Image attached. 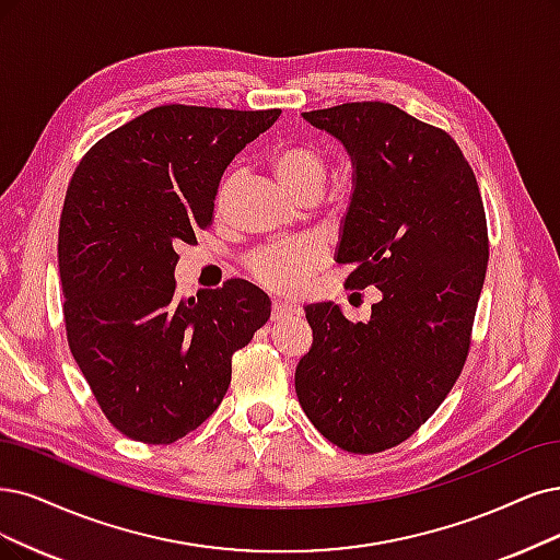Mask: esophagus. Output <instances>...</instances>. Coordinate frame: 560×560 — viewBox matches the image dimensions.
<instances>
[{
	"instance_id": "1",
	"label": "esophagus",
	"mask_w": 560,
	"mask_h": 560,
	"mask_svg": "<svg viewBox=\"0 0 560 560\" xmlns=\"http://www.w3.org/2000/svg\"><path fill=\"white\" fill-rule=\"evenodd\" d=\"M293 312H295V304L293 302H285V300H275L272 302V318L275 320L288 318Z\"/></svg>"
}]
</instances>
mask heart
Here are the masks:
<instances>
[{
	"mask_svg": "<svg viewBox=\"0 0 560 560\" xmlns=\"http://www.w3.org/2000/svg\"><path fill=\"white\" fill-rule=\"evenodd\" d=\"M269 165L281 184V189L293 200L318 198L327 182V159L312 142H293L277 150ZM228 179L221 186L219 205L225 198ZM323 262V252L314 242H288L265 248L252 260L254 277L272 291H295V288L312 277L314 269Z\"/></svg>",
	"mask_w": 560,
	"mask_h": 560,
	"instance_id": "heart-1",
	"label": "heart"
}]
</instances>
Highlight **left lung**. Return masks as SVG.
Returning <instances> with one entry per match:
<instances>
[{
    "instance_id": "1",
    "label": "left lung",
    "mask_w": 560,
    "mask_h": 560,
    "mask_svg": "<svg viewBox=\"0 0 560 560\" xmlns=\"http://www.w3.org/2000/svg\"><path fill=\"white\" fill-rule=\"evenodd\" d=\"M302 117L353 163L335 258L353 265L348 288L374 285L381 302L366 323L304 306L314 343L295 392L327 441L374 454L422 427L462 374L489 260L482 196L459 144L392 103Z\"/></svg>"
}]
</instances>
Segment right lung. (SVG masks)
Here are the masks:
<instances>
[{
  "label": "right lung",
  "mask_w": 560,
  "mask_h": 560,
  "mask_svg": "<svg viewBox=\"0 0 560 560\" xmlns=\"http://www.w3.org/2000/svg\"><path fill=\"white\" fill-rule=\"evenodd\" d=\"M279 115L159 106L78 163L57 242L67 337L124 436L168 445L200 427L269 318L267 293L242 279L177 300L175 248L212 223L223 171Z\"/></svg>",
  "instance_id": "right-lung-1"
}]
</instances>
